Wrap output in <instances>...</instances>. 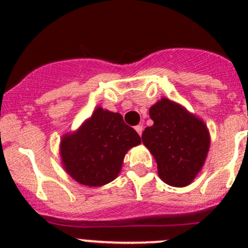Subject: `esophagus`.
Masks as SVG:
<instances>
[{"mask_svg": "<svg viewBox=\"0 0 248 248\" xmlns=\"http://www.w3.org/2000/svg\"><path fill=\"white\" fill-rule=\"evenodd\" d=\"M136 131H137V133L139 134V136H141V133H142V126H141V124H138V126H136Z\"/></svg>", "mask_w": 248, "mask_h": 248, "instance_id": "34e87169", "label": "esophagus"}]
</instances>
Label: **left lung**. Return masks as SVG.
Here are the masks:
<instances>
[{
    "label": "left lung",
    "mask_w": 248,
    "mask_h": 248,
    "mask_svg": "<svg viewBox=\"0 0 248 248\" xmlns=\"http://www.w3.org/2000/svg\"><path fill=\"white\" fill-rule=\"evenodd\" d=\"M149 114L154 124L145 128L141 139L156 159L159 177L169 186H188L207 157V126L181 104L166 97L155 103Z\"/></svg>",
    "instance_id": "obj_1"
}]
</instances>
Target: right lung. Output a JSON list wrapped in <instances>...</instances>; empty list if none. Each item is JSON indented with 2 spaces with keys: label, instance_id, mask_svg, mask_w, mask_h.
Listing matches in <instances>:
<instances>
[{
  "label": "right lung",
  "instance_id": "add662e5",
  "mask_svg": "<svg viewBox=\"0 0 248 248\" xmlns=\"http://www.w3.org/2000/svg\"><path fill=\"white\" fill-rule=\"evenodd\" d=\"M140 142L121 114L97 107L77 131L62 136L60 157L72 179L84 186L101 187L116 179L127 151Z\"/></svg>",
  "mask_w": 248,
  "mask_h": 248
}]
</instances>
